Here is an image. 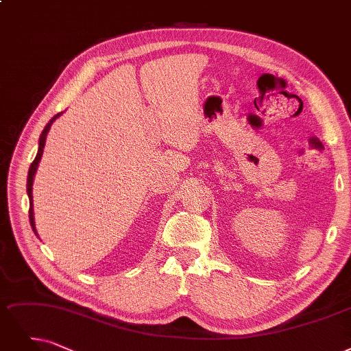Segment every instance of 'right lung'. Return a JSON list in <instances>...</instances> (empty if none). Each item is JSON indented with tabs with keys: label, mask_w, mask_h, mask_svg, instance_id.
Listing matches in <instances>:
<instances>
[{
	"label": "right lung",
	"mask_w": 351,
	"mask_h": 351,
	"mask_svg": "<svg viewBox=\"0 0 351 351\" xmlns=\"http://www.w3.org/2000/svg\"><path fill=\"white\" fill-rule=\"evenodd\" d=\"M63 114V112H59L58 115H54L45 127L43 132H41L40 135V139H38V151H37V156L34 158V161L32 162L30 168H29V177H27V194H29V200H30V208H29V217H30V224H32V229L33 232L37 234V230H36V221H34V210H33V181H34V176H36V171H37V167H38V162L41 160V156H43V148L46 145V138H47V134L50 131V127L51 123L58 119L60 115ZM38 237V234H37Z\"/></svg>",
	"instance_id": "add662e5"
}]
</instances>
